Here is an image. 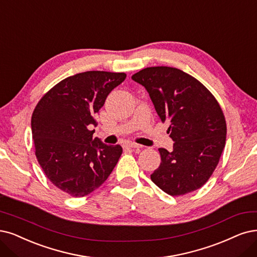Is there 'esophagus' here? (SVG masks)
<instances>
[{
	"label": "esophagus",
	"mask_w": 257,
	"mask_h": 257,
	"mask_svg": "<svg viewBox=\"0 0 257 257\" xmlns=\"http://www.w3.org/2000/svg\"><path fill=\"white\" fill-rule=\"evenodd\" d=\"M126 147H129V148H142L141 145H139L137 143H132V142H131V143H127Z\"/></svg>",
	"instance_id": "obj_1"
}]
</instances>
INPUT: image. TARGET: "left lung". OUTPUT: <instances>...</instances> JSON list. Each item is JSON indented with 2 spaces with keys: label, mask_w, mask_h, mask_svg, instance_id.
Instances as JSON below:
<instances>
[{
  "label": "left lung",
  "mask_w": 257,
  "mask_h": 257,
  "mask_svg": "<svg viewBox=\"0 0 257 257\" xmlns=\"http://www.w3.org/2000/svg\"><path fill=\"white\" fill-rule=\"evenodd\" d=\"M144 85L159 118L167 121L172 151L159 148L161 164L150 176L170 196L203 186L225 145L226 122L214 95L189 74L170 66H151L132 75Z\"/></svg>",
  "instance_id": "8db88e82"
}]
</instances>
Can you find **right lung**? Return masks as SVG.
Here are the masks:
<instances>
[{
    "label": "right lung",
    "instance_id": "add662e5",
    "mask_svg": "<svg viewBox=\"0 0 257 257\" xmlns=\"http://www.w3.org/2000/svg\"><path fill=\"white\" fill-rule=\"evenodd\" d=\"M125 73L89 71L61 80L38 101L32 115L35 155L47 179L72 197L98 188L115 167L122 148L93 139L95 114Z\"/></svg>",
    "mask_w": 257,
    "mask_h": 257
}]
</instances>
